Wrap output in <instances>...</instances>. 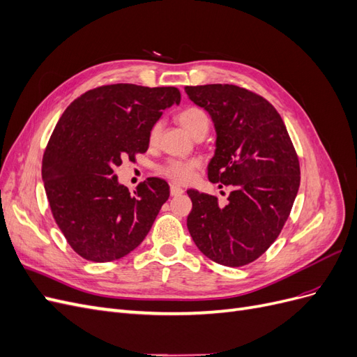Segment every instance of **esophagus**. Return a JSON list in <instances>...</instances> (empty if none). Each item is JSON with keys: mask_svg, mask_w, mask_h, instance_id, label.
I'll return each instance as SVG.
<instances>
[{"mask_svg": "<svg viewBox=\"0 0 357 357\" xmlns=\"http://www.w3.org/2000/svg\"><path fill=\"white\" fill-rule=\"evenodd\" d=\"M183 192H185V189H183V188H180L177 185H171V195L172 197H178V195H181Z\"/></svg>", "mask_w": 357, "mask_h": 357, "instance_id": "obj_1", "label": "esophagus"}]
</instances>
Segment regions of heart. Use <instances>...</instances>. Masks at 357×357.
Listing matches in <instances>:
<instances>
[{"label": "heart", "mask_w": 357, "mask_h": 357, "mask_svg": "<svg viewBox=\"0 0 357 357\" xmlns=\"http://www.w3.org/2000/svg\"><path fill=\"white\" fill-rule=\"evenodd\" d=\"M177 121L180 125L186 129L192 137L205 135L210 128V117L204 109L197 105H189L177 113ZM162 131V122L156 121L149 129L147 139L150 146H155L159 142ZM201 164L197 159H176L171 158L165 160L164 164L158 167L159 174L176 181V183H189L195 177L197 171Z\"/></svg>", "instance_id": "1"}]
</instances>
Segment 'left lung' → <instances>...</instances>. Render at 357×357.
<instances>
[{
	"label": "left lung",
	"instance_id": "8db88e82",
	"mask_svg": "<svg viewBox=\"0 0 357 357\" xmlns=\"http://www.w3.org/2000/svg\"><path fill=\"white\" fill-rule=\"evenodd\" d=\"M185 91L210 113L218 132L208 180L231 189L226 204L188 190V229L215 264L244 266L268 250L289 219L301 181L298 153L282 116L264 96L220 83Z\"/></svg>",
	"mask_w": 357,
	"mask_h": 357
}]
</instances>
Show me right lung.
<instances>
[{
  "mask_svg": "<svg viewBox=\"0 0 357 357\" xmlns=\"http://www.w3.org/2000/svg\"><path fill=\"white\" fill-rule=\"evenodd\" d=\"M177 88L104 84L82 93L61 116L43 155L50 210L73 250L92 262H112L146 238L169 197L165 180L150 177L131 193L113 176L122 159L149 149V129Z\"/></svg>",
  "mask_w": 357,
  "mask_h": 357,
  "instance_id": "1",
  "label": "right lung"
}]
</instances>
